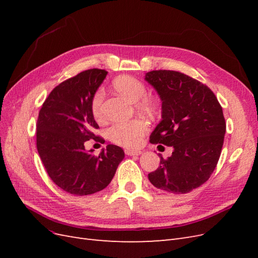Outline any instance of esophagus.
<instances>
[{
    "label": "esophagus",
    "mask_w": 258,
    "mask_h": 258,
    "mask_svg": "<svg viewBox=\"0 0 258 258\" xmlns=\"http://www.w3.org/2000/svg\"><path fill=\"white\" fill-rule=\"evenodd\" d=\"M124 153L128 156H139L140 154H142V152L140 150H131V148H126L124 150Z\"/></svg>",
    "instance_id": "esophagus-1"
}]
</instances>
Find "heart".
Here are the masks:
<instances>
[{
  "mask_svg": "<svg viewBox=\"0 0 258 258\" xmlns=\"http://www.w3.org/2000/svg\"><path fill=\"white\" fill-rule=\"evenodd\" d=\"M116 91L131 102H138L139 108L145 112L155 110V102L150 97H146L147 88L143 82L136 77L123 75L113 81ZM104 91L99 89L91 101V110L96 120L101 121L104 118L103 114ZM148 131V123L141 118H135L126 121H116L107 129L106 135L113 143L121 146L131 147L140 143L144 135Z\"/></svg>",
  "mask_w": 258,
  "mask_h": 258,
  "instance_id": "obj_1",
  "label": "heart"
}]
</instances>
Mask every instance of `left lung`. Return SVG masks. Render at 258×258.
I'll use <instances>...</instances> for the list:
<instances>
[{
    "label": "left lung",
    "mask_w": 258,
    "mask_h": 258,
    "mask_svg": "<svg viewBox=\"0 0 258 258\" xmlns=\"http://www.w3.org/2000/svg\"><path fill=\"white\" fill-rule=\"evenodd\" d=\"M145 81L162 102V119L150 142L173 147L167 159L160 156V166L148 179L162 190L189 192L208 181L220 159L226 132L223 108L208 86L181 72L151 71Z\"/></svg>",
    "instance_id": "left-lung-1"
}]
</instances>
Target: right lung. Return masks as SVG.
<instances>
[{
    "mask_svg": "<svg viewBox=\"0 0 258 258\" xmlns=\"http://www.w3.org/2000/svg\"><path fill=\"white\" fill-rule=\"evenodd\" d=\"M106 74L105 70L91 69L62 82L38 113V155L52 182L75 196L104 189L124 157L122 148L113 144L99 156L85 150L86 141L99 138L93 134L99 126L93 118L91 101Z\"/></svg>",
    "mask_w": 258,
    "mask_h": 258,
    "instance_id": "obj_1",
    "label": "right lung"
}]
</instances>
